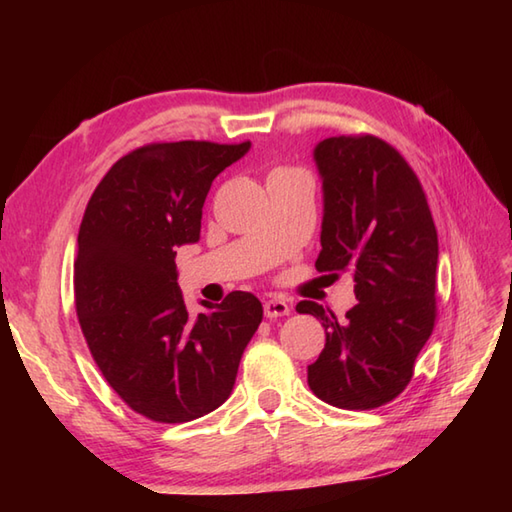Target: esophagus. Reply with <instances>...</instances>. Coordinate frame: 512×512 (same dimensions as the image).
I'll return each mask as SVG.
<instances>
[{"instance_id":"1","label":"esophagus","mask_w":512,"mask_h":512,"mask_svg":"<svg viewBox=\"0 0 512 512\" xmlns=\"http://www.w3.org/2000/svg\"><path fill=\"white\" fill-rule=\"evenodd\" d=\"M264 314H266L268 319L288 317V314H290V306H288V301H286V299H281V297H273V299H268V301L264 303Z\"/></svg>"}]
</instances>
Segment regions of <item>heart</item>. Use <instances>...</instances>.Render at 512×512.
I'll return each mask as SVG.
<instances>
[{"mask_svg":"<svg viewBox=\"0 0 512 512\" xmlns=\"http://www.w3.org/2000/svg\"><path fill=\"white\" fill-rule=\"evenodd\" d=\"M279 171H290V169H288V167H279V169H275L273 173H279Z\"/></svg>","mask_w":512,"mask_h":512,"instance_id":"obj_1","label":"heart"}]
</instances>
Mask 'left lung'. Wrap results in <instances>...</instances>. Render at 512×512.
Returning a JSON list of instances; mask_svg holds the SVG:
<instances>
[{"label":"left lung","instance_id":"8db88e82","mask_svg":"<svg viewBox=\"0 0 512 512\" xmlns=\"http://www.w3.org/2000/svg\"><path fill=\"white\" fill-rule=\"evenodd\" d=\"M314 160L325 204L314 266L350 273L358 303L343 321L314 301L297 303L325 328L308 385L332 407L376 409L409 385L436 325L438 231L418 176L383 138H325Z\"/></svg>","mask_w":512,"mask_h":512}]
</instances>
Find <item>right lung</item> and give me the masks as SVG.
Returning <instances> with one entry per match:
<instances>
[{"mask_svg": "<svg viewBox=\"0 0 512 512\" xmlns=\"http://www.w3.org/2000/svg\"><path fill=\"white\" fill-rule=\"evenodd\" d=\"M250 143H149L105 173L85 209L74 259V306L94 363L129 409L180 424L231 396L239 358L264 317L250 292L202 301L191 317L176 246L200 239L217 173Z\"/></svg>", "mask_w": 512, "mask_h": 512, "instance_id": "1", "label": "right lung"}]
</instances>
